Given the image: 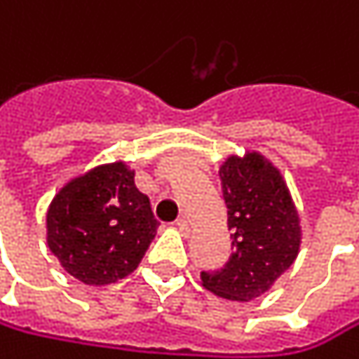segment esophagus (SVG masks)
Wrapping results in <instances>:
<instances>
[{"label": "esophagus", "instance_id": "1", "mask_svg": "<svg viewBox=\"0 0 359 359\" xmlns=\"http://www.w3.org/2000/svg\"><path fill=\"white\" fill-rule=\"evenodd\" d=\"M174 227H176L178 231H181V236H185V238L191 233V231H189V223H187L185 219H178V221L174 223Z\"/></svg>", "mask_w": 359, "mask_h": 359}]
</instances>
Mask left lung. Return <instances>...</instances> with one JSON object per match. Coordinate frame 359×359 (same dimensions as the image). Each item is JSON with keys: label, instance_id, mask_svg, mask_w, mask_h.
Instances as JSON below:
<instances>
[{"label": "left lung", "instance_id": "1", "mask_svg": "<svg viewBox=\"0 0 359 359\" xmlns=\"http://www.w3.org/2000/svg\"><path fill=\"white\" fill-rule=\"evenodd\" d=\"M231 257L219 271H202V284L229 301H252L294 263L301 221L280 170L261 153L231 155L219 170Z\"/></svg>", "mask_w": 359, "mask_h": 359}]
</instances>
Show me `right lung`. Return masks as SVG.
<instances>
[{
	"mask_svg": "<svg viewBox=\"0 0 359 359\" xmlns=\"http://www.w3.org/2000/svg\"><path fill=\"white\" fill-rule=\"evenodd\" d=\"M149 198L123 161L96 165L69 181L46 215L48 248L62 269L88 286L130 276L155 238Z\"/></svg>",
	"mask_w": 359,
	"mask_h": 359,
	"instance_id": "1",
	"label": "right lung"
}]
</instances>
